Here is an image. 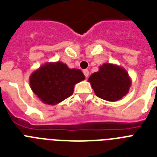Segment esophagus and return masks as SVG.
<instances>
[{
  "instance_id": "1",
  "label": "esophagus",
  "mask_w": 157,
  "mask_h": 157,
  "mask_svg": "<svg viewBox=\"0 0 157 157\" xmlns=\"http://www.w3.org/2000/svg\"><path fill=\"white\" fill-rule=\"evenodd\" d=\"M83 72H84V75L85 76V77L87 78L88 76H89V71H88L87 69H85L84 71H83Z\"/></svg>"
}]
</instances>
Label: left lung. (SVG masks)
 Returning <instances> with one entry per match:
<instances>
[{
    "label": "left lung",
    "instance_id": "left-lung-1",
    "mask_svg": "<svg viewBox=\"0 0 157 157\" xmlns=\"http://www.w3.org/2000/svg\"><path fill=\"white\" fill-rule=\"evenodd\" d=\"M94 93L100 98L117 101L129 92L132 80L127 70L114 63H105L99 67L98 72L88 79Z\"/></svg>",
    "mask_w": 157,
    "mask_h": 157
}]
</instances>
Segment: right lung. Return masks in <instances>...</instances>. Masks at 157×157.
I'll return each mask as SVG.
<instances>
[{
    "label": "right lung",
    "mask_w": 157,
    "mask_h": 157,
    "mask_svg": "<svg viewBox=\"0 0 157 157\" xmlns=\"http://www.w3.org/2000/svg\"><path fill=\"white\" fill-rule=\"evenodd\" d=\"M85 78L80 69L69 68L59 61L49 62L31 73L30 85L43 103L53 105L69 98L75 85Z\"/></svg>",
    "instance_id": "obj_1"
}]
</instances>
